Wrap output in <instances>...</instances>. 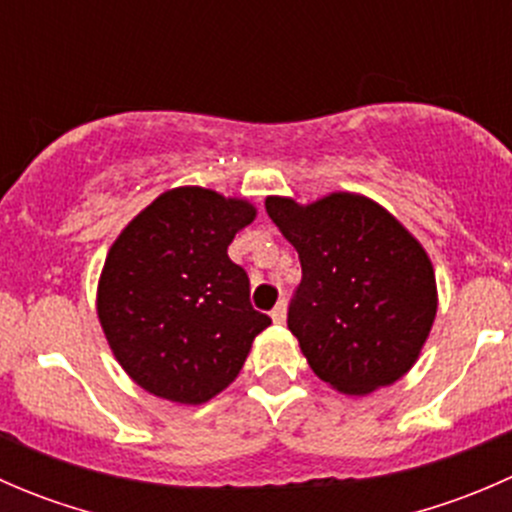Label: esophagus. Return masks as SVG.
I'll return each instance as SVG.
<instances>
[{
	"instance_id": "34e87169",
	"label": "esophagus",
	"mask_w": 512,
	"mask_h": 512,
	"mask_svg": "<svg viewBox=\"0 0 512 512\" xmlns=\"http://www.w3.org/2000/svg\"><path fill=\"white\" fill-rule=\"evenodd\" d=\"M285 319H287V304L280 302L275 309H272V322L285 324Z\"/></svg>"
}]
</instances>
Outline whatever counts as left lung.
I'll list each match as a JSON object with an SVG mask.
<instances>
[{"instance_id":"left-lung-1","label":"left lung","mask_w":512,"mask_h":512,"mask_svg":"<svg viewBox=\"0 0 512 512\" xmlns=\"http://www.w3.org/2000/svg\"><path fill=\"white\" fill-rule=\"evenodd\" d=\"M265 208L302 265L287 327L314 374L349 396L399 381L416 364L438 309L421 242L356 193L309 205L270 195Z\"/></svg>"}]
</instances>
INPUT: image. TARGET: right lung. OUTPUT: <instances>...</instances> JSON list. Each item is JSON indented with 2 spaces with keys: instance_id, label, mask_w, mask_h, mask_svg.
Segmentation results:
<instances>
[{
  "instance_id": "right-lung-1",
  "label": "right lung",
  "mask_w": 512,
  "mask_h": 512,
  "mask_svg": "<svg viewBox=\"0 0 512 512\" xmlns=\"http://www.w3.org/2000/svg\"><path fill=\"white\" fill-rule=\"evenodd\" d=\"M255 205L215 190H165L116 237L96 312L118 364L141 389L198 406L235 381L272 324L250 304V280L227 257Z\"/></svg>"
}]
</instances>
